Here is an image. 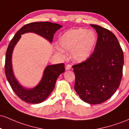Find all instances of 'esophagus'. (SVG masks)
Here are the masks:
<instances>
[{"instance_id": "1", "label": "esophagus", "mask_w": 129, "mask_h": 129, "mask_svg": "<svg viewBox=\"0 0 129 129\" xmlns=\"http://www.w3.org/2000/svg\"><path fill=\"white\" fill-rule=\"evenodd\" d=\"M66 70H72V66L70 64H67L66 67Z\"/></svg>"}]
</instances>
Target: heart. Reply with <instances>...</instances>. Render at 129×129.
<instances>
[{
	"instance_id": "obj_1",
	"label": "heart",
	"mask_w": 129,
	"mask_h": 129,
	"mask_svg": "<svg viewBox=\"0 0 129 129\" xmlns=\"http://www.w3.org/2000/svg\"><path fill=\"white\" fill-rule=\"evenodd\" d=\"M60 48L57 50L63 54L65 51H72L71 56L74 61L82 62L88 59L92 54L96 43L94 31L84 28L73 29L61 35L58 41Z\"/></svg>"
}]
</instances>
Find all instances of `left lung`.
Segmentation results:
<instances>
[{"instance_id":"obj_1","label":"left lung","mask_w":129,"mask_h":129,"mask_svg":"<svg viewBox=\"0 0 129 129\" xmlns=\"http://www.w3.org/2000/svg\"><path fill=\"white\" fill-rule=\"evenodd\" d=\"M98 39L88 59L73 66L75 90L85 103L99 104L116 92L122 76L124 54L116 37L109 29L91 24Z\"/></svg>"}]
</instances>
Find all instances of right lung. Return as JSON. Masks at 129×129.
<instances>
[{
    "mask_svg": "<svg viewBox=\"0 0 129 129\" xmlns=\"http://www.w3.org/2000/svg\"><path fill=\"white\" fill-rule=\"evenodd\" d=\"M62 25L50 22H38L28 23L23 26L16 33L9 44L5 56V72L9 84L16 95L25 103L38 104L42 103L52 92L55 87L56 80L65 72L64 63H57L46 67L42 78L38 85L33 88L22 86L16 79L12 67L13 49L21 35L26 33H34L52 42L54 33Z\"/></svg>",
    "mask_w": 129,
    "mask_h": 129,
    "instance_id": "1",
    "label": "right lung"
}]
</instances>
